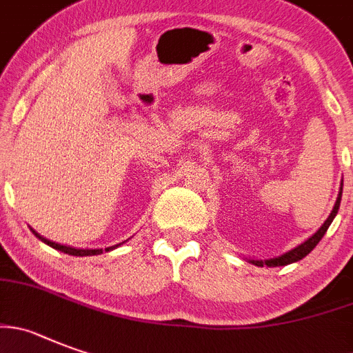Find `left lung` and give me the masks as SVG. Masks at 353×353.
<instances>
[{"instance_id": "obj_1", "label": "left lung", "mask_w": 353, "mask_h": 353, "mask_svg": "<svg viewBox=\"0 0 353 353\" xmlns=\"http://www.w3.org/2000/svg\"><path fill=\"white\" fill-rule=\"evenodd\" d=\"M339 201H341V192H339L338 199H336L334 208H332L331 215H329L327 221L324 222V225H322V228H320L319 231H316L315 234H313L312 238H310V240H306L305 243H301V245H299V247L292 248V250L287 252V254H283V255H280V257L268 259V261H250V263L255 264V266H270V268H274V266H287V264H292V263H296V261H301V259L306 257V255H308L310 252H312L313 248L316 247V243H319V241L322 240V238H324L325 231H327L329 225H331V222H332V219H334L336 213H338V210H339Z\"/></svg>"}]
</instances>
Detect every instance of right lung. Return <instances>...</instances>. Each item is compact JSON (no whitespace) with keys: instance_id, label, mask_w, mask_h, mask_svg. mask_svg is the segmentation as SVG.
<instances>
[{"instance_id":"right-lung-1","label":"right lung","mask_w":353,"mask_h":353,"mask_svg":"<svg viewBox=\"0 0 353 353\" xmlns=\"http://www.w3.org/2000/svg\"><path fill=\"white\" fill-rule=\"evenodd\" d=\"M34 232V231H33ZM34 236H38V238H40L41 241H43V243H47L48 247H52V248H56V250H61V252H64V254H68V255H79V257H82V255H96V254H101V248H98V250H82V248H71V247H64V245H57V243H54V241H48V240H45V238H41L40 234H38V232H34ZM113 247H110V248H106V252L108 250H112Z\"/></svg>"}]
</instances>
